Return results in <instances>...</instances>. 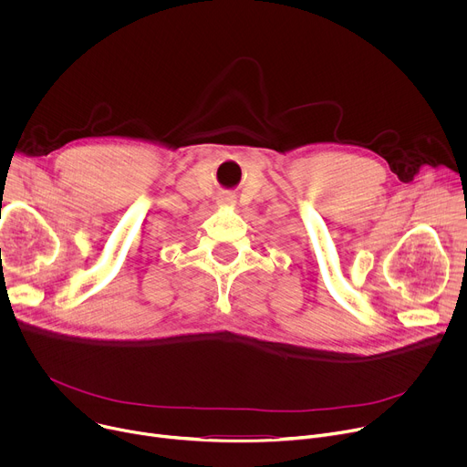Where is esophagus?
Instances as JSON below:
<instances>
[{
    "mask_svg": "<svg viewBox=\"0 0 467 467\" xmlns=\"http://www.w3.org/2000/svg\"><path fill=\"white\" fill-rule=\"evenodd\" d=\"M220 203H225V205H227V203H233V195H229V193H227V195H222V197H220Z\"/></svg>",
    "mask_w": 467,
    "mask_h": 467,
    "instance_id": "1",
    "label": "esophagus"
}]
</instances>
